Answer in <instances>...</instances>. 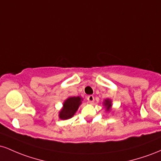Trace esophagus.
Here are the masks:
<instances>
[{"label": "esophagus", "mask_w": 161, "mask_h": 161, "mask_svg": "<svg viewBox=\"0 0 161 161\" xmlns=\"http://www.w3.org/2000/svg\"><path fill=\"white\" fill-rule=\"evenodd\" d=\"M87 100L89 103H93L94 101H95V97H94L93 95H88L87 97Z\"/></svg>", "instance_id": "esophagus-1"}]
</instances>
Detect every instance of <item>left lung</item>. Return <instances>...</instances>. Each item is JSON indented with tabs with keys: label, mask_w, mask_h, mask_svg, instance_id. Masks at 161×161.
<instances>
[{
	"label": "left lung",
	"mask_w": 161,
	"mask_h": 161,
	"mask_svg": "<svg viewBox=\"0 0 161 161\" xmlns=\"http://www.w3.org/2000/svg\"><path fill=\"white\" fill-rule=\"evenodd\" d=\"M104 106L106 107L107 108V110H109L110 109V107H111V101H110V100H105V101H104Z\"/></svg>",
	"instance_id": "1"
}]
</instances>
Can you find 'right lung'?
<instances>
[{
    "mask_svg": "<svg viewBox=\"0 0 161 161\" xmlns=\"http://www.w3.org/2000/svg\"><path fill=\"white\" fill-rule=\"evenodd\" d=\"M80 97H71L66 99L64 104V108L60 112V119H67L71 118L78 110L79 105L81 104Z\"/></svg>",
    "mask_w": 161,
    "mask_h": 161,
    "instance_id": "obj_1",
    "label": "right lung"
}]
</instances>
